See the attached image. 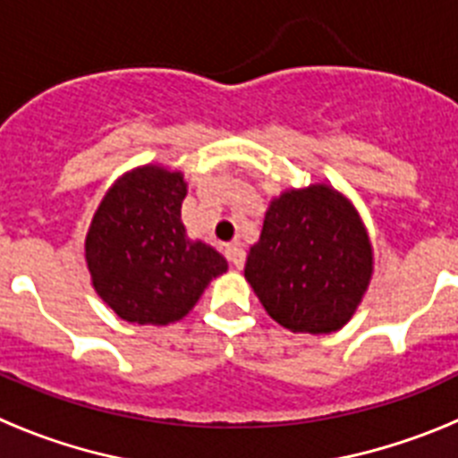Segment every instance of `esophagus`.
<instances>
[{
  "label": "esophagus",
  "instance_id": "34e87169",
  "mask_svg": "<svg viewBox=\"0 0 458 458\" xmlns=\"http://www.w3.org/2000/svg\"><path fill=\"white\" fill-rule=\"evenodd\" d=\"M225 254H226V259L232 261V266H236V268H242V266H245V250H242L238 242L226 245Z\"/></svg>",
  "mask_w": 458,
  "mask_h": 458
}]
</instances>
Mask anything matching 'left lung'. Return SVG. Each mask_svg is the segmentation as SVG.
Wrapping results in <instances>:
<instances>
[{
  "instance_id": "8db88e82",
  "label": "left lung",
  "mask_w": 458,
  "mask_h": 458,
  "mask_svg": "<svg viewBox=\"0 0 458 458\" xmlns=\"http://www.w3.org/2000/svg\"><path fill=\"white\" fill-rule=\"evenodd\" d=\"M374 273L358 210L327 183L284 190L270 201L245 279L291 333L327 335L351 321Z\"/></svg>"
}]
</instances>
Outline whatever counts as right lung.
Segmentation results:
<instances>
[{
	"label": "right lung",
	"mask_w": 458,
	"mask_h": 458,
	"mask_svg": "<svg viewBox=\"0 0 458 458\" xmlns=\"http://www.w3.org/2000/svg\"><path fill=\"white\" fill-rule=\"evenodd\" d=\"M185 194L183 174L144 165L116 179L93 213L84 241L91 284L123 321H181L229 268L217 250L185 233Z\"/></svg>",
	"instance_id": "1"
}]
</instances>
